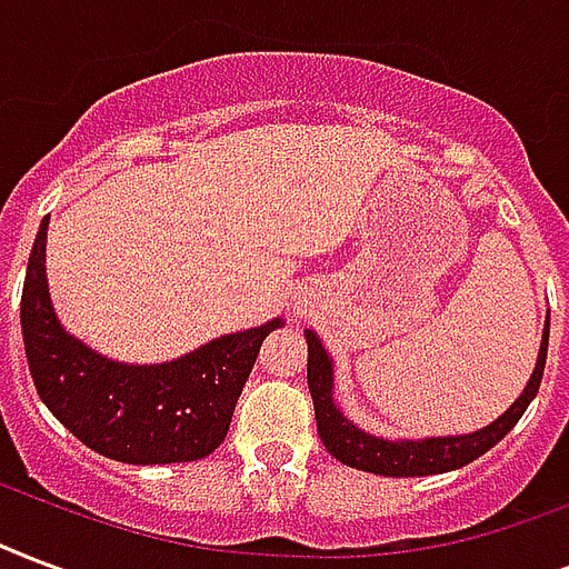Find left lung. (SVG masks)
Returning <instances> with one entry per match:
<instances>
[{
	"instance_id": "left-lung-1",
	"label": "left lung",
	"mask_w": 569,
	"mask_h": 569,
	"mask_svg": "<svg viewBox=\"0 0 569 569\" xmlns=\"http://www.w3.org/2000/svg\"><path fill=\"white\" fill-rule=\"evenodd\" d=\"M546 349H549V319H546L543 342H540V355H537L535 376L528 379L522 397L510 406V409L489 427L477 429L471 436H457V439H427V441H385L376 436H367L355 427L352 420H346L340 409L331 400V361L325 355L322 342L316 333L307 331V385H310V397H313L316 409V427H319V439L328 448L331 457H337L342 466H352L358 471H370V475L385 477H427V475H445L453 468H462L483 457L489 448H496L498 441L505 439L507 432L519 423L526 415L531 400L540 390L546 367Z\"/></svg>"
}]
</instances>
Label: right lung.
Returning <instances> with one entry per match:
<instances>
[{"mask_svg": "<svg viewBox=\"0 0 569 569\" xmlns=\"http://www.w3.org/2000/svg\"><path fill=\"white\" fill-rule=\"evenodd\" d=\"M43 217L26 268L20 325L29 372L47 409L86 448L128 466L193 462L223 445L262 340L280 322L229 333L158 367L107 361L62 331L43 274Z\"/></svg>", "mask_w": 569, "mask_h": 569, "instance_id": "right-lung-1", "label": "right lung"}]
</instances>
